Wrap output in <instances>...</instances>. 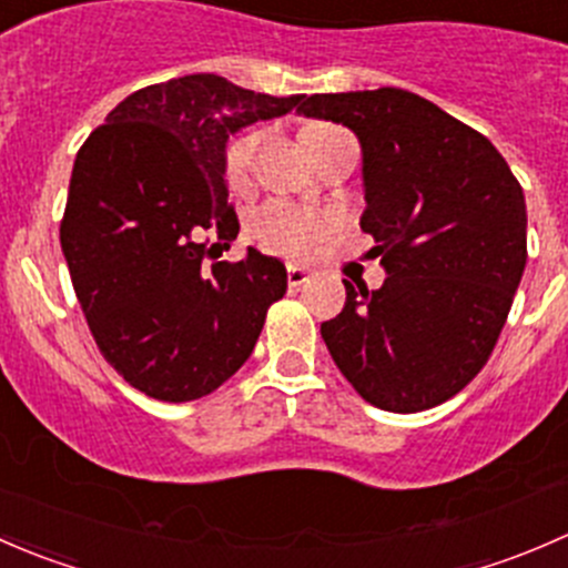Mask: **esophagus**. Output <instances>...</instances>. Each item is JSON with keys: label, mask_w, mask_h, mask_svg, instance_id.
<instances>
[{"label": "esophagus", "mask_w": 568, "mask_h": 568, "mask_svg": "<svg viewBox=\"0 0 568 568\" xmlns=\"http://www.w3.org/2000/svg\"><path fill=\"white\" fill-rule=\"evenodd\" d=\"M307 280H311V274H307V268H302V266H288V285H294V288H300V285H305Z\"/></svg>", "instance_id": "obj_1"}]
</instances>
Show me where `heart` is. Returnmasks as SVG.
<instances>
[{
  "instance_id": "b5f03b06",
  "label": "heart",
  "mask_w": 568,
  "mask_h": 568,
  "mask_svg": "<svg viewBox=\"0 0 568 568\" xmlns=\"http://www.w3.org/2000/svg\"><path fill=\"white\" fill-rule=\"evenodd\" d=\"M257 145H261V131H247V134L236 136L227 148L225 173L233 186H242L247 181ZM247 233L252 242L261 244L263 250L285 257H302L311 252L321 236V222L313 214L291 209V205L266 203L250 214Z\"/></svg>"
}]
</instances>
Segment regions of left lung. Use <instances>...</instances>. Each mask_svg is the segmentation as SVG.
Listing matches in <instances>:
<instances>
[{
    "label": "left lung",
    "mask_w": 568,
    "mask_h": 568,
    "mask_svg": "<svg viewBox=\"0 0 568 568\" xmlns=\"http://www.w3.org/2000/svg\"><path fill=\"white\" fill-rule=\"evenodd\" d=\"M357 134L365 211L387 277L346 283L321 324L332 359L368 404L420 412L454 398L489 359L528 261V211L497 148L398 88L321 93L296 109Z\"/></svg>",
    "instance_id": "8db88e82"
}]
</instances>
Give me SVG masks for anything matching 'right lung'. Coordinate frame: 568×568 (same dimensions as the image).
Returning <instances> with one entry per match:
<instances>
[{
    "label": "right lung",
    "mask_w": 568,
    "mask_h": 568,
    "mask_svg": "<svg viewBox=\"0 0 568 568\" xmlns=\"http://www.w3.org/2000/svg\"><path fill=\"white\" fill-rule=\"evenodd\" d=\"M300 101L192 73L131 93L79 148L62 255L101 354L140 393L170 404L214 393L283 300V261L250 247L244 261L205 266L216 244L203 233L225 247L239 233L227 140Z\"/></svg>",
    "instance_id": "1"
}]
</instances>
